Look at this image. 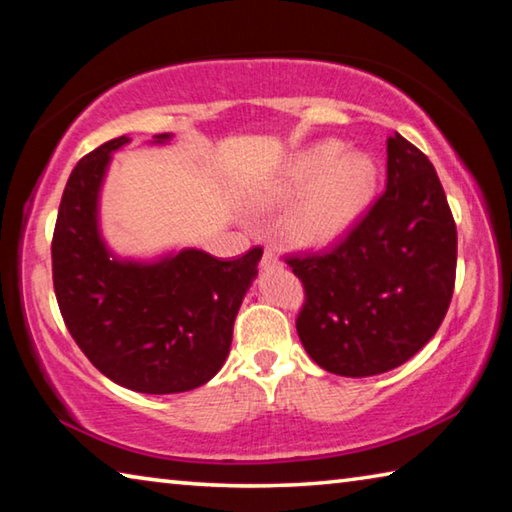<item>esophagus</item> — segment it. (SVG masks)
<instances>
[{"instance_id": "34e87169", "label": "esophagus", "mask_w": 512, "mask_h": 512, "mask_svg": "<svg viewBox=\"0 0 512 512\" xmlns=\"http://www.w3.org/2000/svg\"><path fill=\"white\" fill-rule=\"evenodd\" d=\"M262 264H264V266H275V264H280V257H277L275 248H271V246H266V248H264Z\"/></svg>"}]
</instances>
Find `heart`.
<instances>
[{
    "label": "heart",
    "instance_id": "b5f03b06",
    "mask_svg": "<svg viewBox=\"0 0 512 512\" xmlns=\"http://www.w3.org/2000/svg\"><path fill=\"white\" fill-rule=\"evenodd\" d=\"M339 142H325L293 160L284 178L259 198L282 205L307 192L287 221L289 235L302 246H325L339 239L375 189L377 169L366 155H348Z\"/></svg>",
    "mask_w": 512,
    "mask_h": 512
}]
</instances>
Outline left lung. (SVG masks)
I'll list each match as a JSON object with an SVG mask.
<instances>
[{
  "instance_id": "obj_1",
  "label": "left lung",
  "mask_w": 512,
  "mask_h": 512,
  "mask_svg": "<svg viewBox=\"0 0 512 512\" xmlns=\"http://www.w3.org/2000/svg\"><path fill=\"white\" fill-rule=\"evenodd\" d=\"M386 189L323 253L287 257L305 289L302 345L341 377L381 375L438 332L456 282V223L427 155L386 140Z\"/></svg>"
}]
</instances>
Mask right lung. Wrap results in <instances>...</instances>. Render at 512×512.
Listing matches in <instances>:
<instances>
[{
	"mask_svg": "<svg viewBox=\"0 0 512 512\" xmlns=\"http://www.w3.org/2000/svg\"><path fill=\"white\" fill-rule=\"evenodd\" d=\"M126 142L101 144L67 180L51 239L56 300L72 339L108 379L137 393H185L210 381L228 357L262 248L237 259L189 248L155 264L112 257L97 203L110 153Z\"/></svg>",
	"mask_w": 512,
	"mask_h": 512,
	"instance_id": "right-lung-1",
	"label": "right lung"
}]
</instances>
